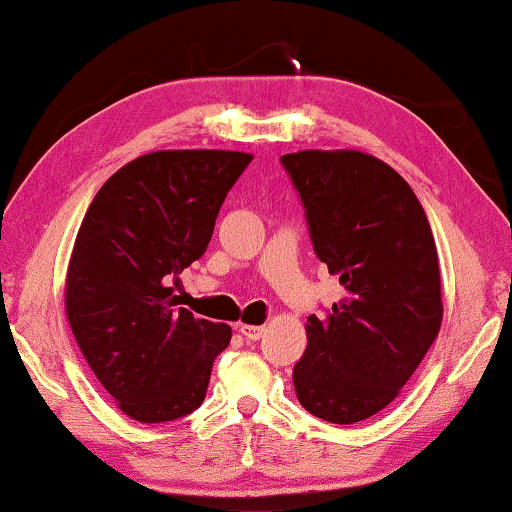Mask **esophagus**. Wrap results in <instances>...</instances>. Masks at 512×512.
<instances>
[{"label": "esophagus", "instance_id": "1", "mask_svg": "<svg viewBox=\"0 0 512 512\" xmlns=\"http://www.w3.org/2000/svg\"><path fill=\"white\" fill-rule=\"evenodd\" d=\"M265 331H268V326H251V324H242L240 326V333L244 335L247 340H261Z\"/></svg>", "mask_w": 512, "mask_h": 512}]
</instances>
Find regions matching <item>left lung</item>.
<instances>
[{
	"label": "left lung",
	"mask_w": 512,
	"mask_h": 512,
	"mask_svg": "<svg viewBox=\"0 0 512 512\" xmlns=\"http://www.w3.org/2000/svg\"><path fill=\"white\" fill-rule=\"evenodd\" d=\"M282 163L314 254L345 289L324 319H307L293 387L314 417L363 422L401 394L443 324L429 219L408 181L370 153L307 149Z\"/></svg>",
	"instance_id": "8db88e82"
}]
</instances>
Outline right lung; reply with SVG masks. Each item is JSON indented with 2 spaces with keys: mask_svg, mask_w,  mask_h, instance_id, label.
Listing matches in <instances>:
<instances>
[{
  "mask_svg": "<svg viewBox=\"0 0 512 512\" xmlns=\"http://www.w3.org/2000/svg\"><path fill=\"white\" fill-rule=\"evenodd\" d=\"M251 153L153 151L111 174L90 202L65 277L81 354L121 412L172 422L205 401L228 324L177 307L172 277L205 254Z\"/></svg>",
  "mask_w": 512,
  "mask_h": 512,
  "instance_id": "add662e5",
  "label": "right lung"
}]
</instances>
